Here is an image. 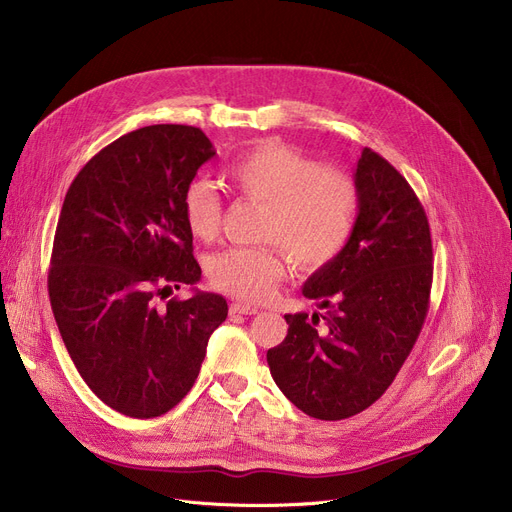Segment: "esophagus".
<instances>
[{
	"label": "esophagus",
	"mask_w": 512,
	"mask_h": 512,
	"mask_svg": "<svg viewBox=\"0 0 512 512\" xmlns=\"http://www.w3.org/2000/svg\"><path fill=\"white\" fill-rule=\"evenodd\" d=\"M229 312H231V314H258V308H256V306H250V304L235 302V304H231Z\"/></svg>",
	"instance_id": "1"
}]
</instances>
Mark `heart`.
I'll list each match as a JSON object with an SVG mask.
<instances>
[{
  "mask_svg": "<svg viewBox=\"0 0 512 512\" xmlns=\"http://www.w3.org/2000/svg\"><path fill=\"white\" fill-rule=\"evenodd\" d=\"M227 183L239 196L264 206L258 237L275 241L304 271L323 269L342 254L358 218V189L350 177L291 145L269 139L237 156L227 168ZM183 218L193 237L210 241L221 229V200L206 181H191L183 191ZM285 273L277 246L229 248L210 260V283L225 294L260 302Z\"/></svg>",
  "mask_w": 512,
  "mask_h": 512,
  "instance_id": "b5f03b06",
  "label": "heart"
}]
</instances>
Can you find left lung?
<instances>
[{"label":"left lung","instance_id":"8db88e82","mask_svg":"<svg viewBox=\"0 0 512 512\" xmlns=\"http://www.w3.org/2000/svg\"><path fill=\"white\" fill-rule=\"evenodd\" d=\"M358 218L346 250L302 287L323 314H285L287 335L266 352L271 375L308 417L358 415L392 385L429 308L433 250L427 214L398 170L371 148L356 168Z\"/></svg>","mask_w":512,"mask_h":512}]
</instances>
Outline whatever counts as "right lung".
Segmentation results:
<instances>
[{
  "label": "right lung",
  "instance_id": "obj_1",
  "mask_svg": "<svg viewBox=\"0 0 512 512\" xmlns=\"http://www.w3.org/2000/svg\"><path fill=\"white\" fill-rule=\"evenodd\" d=\"M196 127L152 125L95 154L66 191L47 289L64 346L91 392L133 419L160 417L198 379L227 300L202 277L183 191L214 156Z\"/></svg>",
  "mask_w": 512,
  "mask_h": 512
}]
</instances>
